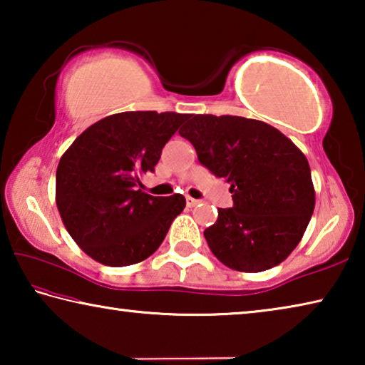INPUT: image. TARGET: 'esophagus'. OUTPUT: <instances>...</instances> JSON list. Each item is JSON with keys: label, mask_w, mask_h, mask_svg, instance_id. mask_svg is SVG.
I'll return each instance as SVG.
<instances>
[{"label": "esophagus", "mask_w": 365, "mask_h": 365, "mask_svg": "<svg viewBox=\"0 0 365 365\" xmlns=\"http://www.w3.org/2000/svg\"><path fill=\"white\" fill-rule=\"evenodd\" d=\"M197 202H200V201L195 200V197L187 196V206H188V207H195V206L197 205Z\"/></svg>", "instance_id": "obj_1"}]
</instances>
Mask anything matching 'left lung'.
I'll return each mask as SVG.
<instances>
[{
    "label": "left lung",
    "mask_w": 365,
    "mask_h": 365,
    "mask_svg": "<svg viewBox=\"0 0 365 365\" xmlns=\"http://www.w3.org/2000/svg\"><path fill=\"white\" fill-rule=\"evenodd\" d=\"M178 133L233 193V206L219 209L205 230L212 255L240 272L285 261L316 206L311 168L299 148L269 123L238 115L190 114Z\"/></svg>",
    "instance_id": "8db88e82"
}]
</instances>
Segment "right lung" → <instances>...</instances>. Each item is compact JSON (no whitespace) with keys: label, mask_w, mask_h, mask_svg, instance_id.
Here are the masks:
<instances>
[{"label":"right lung","mask_w":365,"mask_h":365,"mask_svg":"<svg viewBox=\"0 0 365 365\" xmlns=\"http://www.w3.org/2000/svg\"><path fill=\"white\" fill-rule=\"evenodd\" d=\"M188 114L128 110L95 122L67 148L56 170V205L80 250L123 267L145 261L183 211L182 195L151 196L140 177L153 172Z\"/></svg>","instance_id":"add662e5"}]
</instances>
